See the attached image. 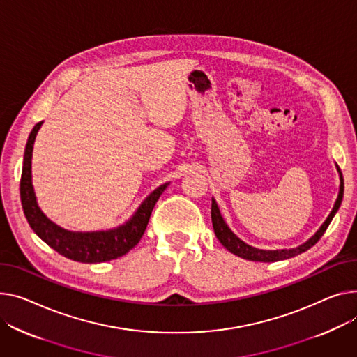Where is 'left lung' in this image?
I'll return each mask as SVG.
<instances>
[{"mask_svg": "<svg viewBox=\"0 0 357 357\" xmlns=\"http://www.w3.org/2000/svg\"><path fill=\"white\" fill-rule=\"evenodd\" d=\"M337 172H339V178H340V186H339V195L337 199L333 205V209L328 213V217L326 218V221L321 224V227L317 229V232L310 236L304 244L296 247V248H290V250H259L255 248L252 245H248L247 243H244L243 240H240L236 236L229 227L227 225V222L224 221L221 211L218 208L217 201L212 198V205H211V218H212V227H213V232H215L217 238L220 240V243L232 254L238 255L244 259H250V261H259V263H275V261H281V259H287L291 257H296L304 251H307L308 248H312L320 238L321 235L326 232L328 224L333 220V217L336 215V212L340 208V204L343 201V191H344V182H343V175L340 172V168L336 165Z\"/></svg>", "mask_w": 357, "mask_h": 357, "instance_id": "8db88e82", "label": "left lung"}]
</instances>
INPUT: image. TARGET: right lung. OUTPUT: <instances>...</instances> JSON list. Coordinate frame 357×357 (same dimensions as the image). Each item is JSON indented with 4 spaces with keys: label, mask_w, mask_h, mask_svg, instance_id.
<instances>
[{
    "label": "right lung",
    "mask_w": 357,
    "mask_h": 357,
    "mask_svg": "<svg viewBox=\"0 0 357 357\" xmlns=\"http://www.w3.org/2000/svg\"><path fill=\"white\" fill-rule=\"evenodd\" d=\"M41 125L43 122L37 123L29 136L26 152H24L22 174L20 182V195L24 215H26L31 229L47 245H50L66 258L79 261V263H105V261L125 255L140 241L142 235H144L148 227L152 209L162 192L168 188L169 182L158 186L139 205L133 215L122 225L106 231L82 232L66 229L53 222L50 218H47L45 213L41 211L37 204L31 182L33 146Z\"/></svg>",
    "instance_id": "obj_1"
}]
</instances>
